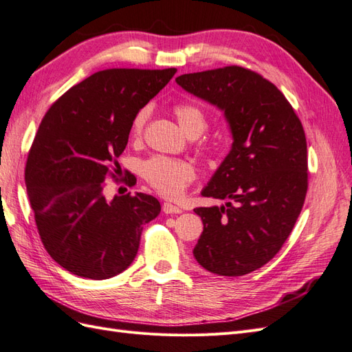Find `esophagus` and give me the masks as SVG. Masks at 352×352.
Listing matches in <instances>:
<instances>
[{
    "instance_id": "esophagus-1",
    "label": "esophagus",
    "mask_w": 352,
    "mask_h": 352,
    "mask_svg": "<svg viewBox=\"0 0 352 352\" xmlns=\"http://www.w3.org/2000/svg\"><path fill=\"white\" fill-rule=\"evenodd\" d=\"M163 211L166 212V214H179V212H182V208L173 206L172 202H164Z\"/></svg>"
}]
</instances>
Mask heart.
Returning a JSON list of instances; mask_svg holds the SVG:
<instances>
[{
    "label": "heart",
    "instance_id": "1",
    "mask_svg": "<svg viewBox=\"0 0 352 352\" xmlns=\"http://www.w3.org/2000/svg\"><path fill=\"white\" fill-rule=\"evenodd\" d=\"M173 113L188 136L197 138L206 132L208 119L199 105L194 102H177L173 105ZM150 114L151 109L148 105L135 114L131 126L132 136L138 138L144 132ZM142 176L157 194L175 199L182 197L186 188L194 182L195 167L182 158L154 155L144 162Z\"/></svg>",
    "mask_w": 352,
    "mask_h": 352
}]
</instances>
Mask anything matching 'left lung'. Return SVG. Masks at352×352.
<instances>
[{"mask_svg": "<svg viewBox=\"0 0 352 352\" xmlns=\"http://www.w3.org/2000/svg\"><path fill=\"white\" fill-rule=\"evenodd\" d=\"M185 91L225 111L233 144L202 195L229 199L198 207L202 230L194 257L220 276H243L280 251L308 189L307 140L285 95L260 73L226 66L180 74Z\"/></svg>", "mask_w": 352, "mask_h": 352, "instance_id": "obj_1", "label": "left lung"}]
</instances>
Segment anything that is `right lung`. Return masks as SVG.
Listing matches in <instances>:
<instances>
[{"label": "right lung", "mask_w": 352, "mask_h": 352, "mask_svg": "<svg viewBox=\"0 0 352 352\" xmlns=\"http://www.w3.org/2000/svg\"><path fill=\"white\" fill-rule=\"evenodd\" d=\"M176 69H107L74 85L51 105L28 154L25 184L42 243L61 267L102 280L136 257L157 198L138 192L104 197L117 179L135 114L162 91ZM133 186L136 179H123Z\"/></svg>", "instance_id": "obj_1"}]
</instances>
